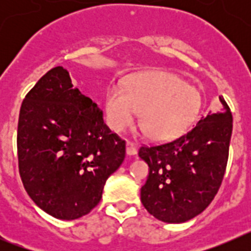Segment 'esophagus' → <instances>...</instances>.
<instances>
[{
  "label": "esophagus",
  "instance_id": "esophagus-1",
  "mask_svg": "<svg viewBox=\"0 0 251 251\" xmlns=\"http://www.w3.org/2000/svg\"><path fill=\"white\" fill-rule=\"evenodd\" d=\"M127 148H126V152H127L128 156H134V154H137V147L134 143H132V142H127Z\"/></svg>",
  "mask_w": 251,
  "mask_h": 251
}]
</instances>
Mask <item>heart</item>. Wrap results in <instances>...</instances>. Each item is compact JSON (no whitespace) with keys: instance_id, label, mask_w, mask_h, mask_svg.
<instances>
[{"instance_id":"obj_1","label":"heart","mask_w":251,"mask_h":251,"mask_svg":"<svg viewBox=\"0 0 251 251\" xmlns=\"http://www.w3.org/2000/svg\"><path fill=\"white\" fill-rule=\"evenodd\" d=\"M202 99L195 86L168 72H146L128 79L124 89L110 86L105 97L106 121L115 132L134 123L147 138L166 142L182 136L200 113Z\"/></svg>"}]
</instances>
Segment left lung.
<instances>
[{
    "mask_svg": "<svg viewBox=\"0 0 251 251\" xmlns=\"http://www.w3.org/2000/svg\"><path fill=\"white\" fill-rule=\"evenodd\" d=\"M221 108L202 117L179 138L141 147L138 156L150 167L141 201L151 215L168 224L191 220L217 194L225 175L232 133V115Z\"/></svg>",
    "mask_w": 251,
    "mask_h": 251,
    "instance_id": "1",
    "label": "left lung"
}]
</instances>
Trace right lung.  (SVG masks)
Here are the masks:
<instances>
[{
	"instance_id": "right-lung-1",
	"label": "right lung",
	"mask_w": 251,
	"mask_h": 251,
	"mask_svg": "<svg viewBox=\"0 0 251 251\" xmlns=\"http://www.w3.org/2000/svg\"><path fill=\"white\" fill-rule=\"evenodd\" d=\"M19 171L43 211L75 220L98 205L106 179L126 157V142L106 127L98 104L74 88L63 66L44 75L22 101Z\"/></svg>"
}]
</instances>
